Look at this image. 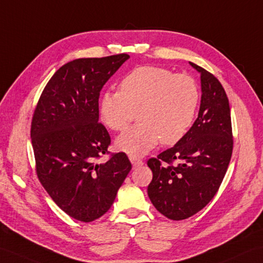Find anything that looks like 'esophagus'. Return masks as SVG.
<instances>
[{
  "mask_svg": "<svg viewBox=\"0 0 263 263\" xmlns=\"http://www.w3.org/2000/svg\"><path fill=\"white\" fill-rule=\"evenodd\" d=\"M130 161H131L132 166H133L134 168L141 166V164H143V161H142L141 159H140V158L134 157V156H130Z\"/></svg>",
  "mask_w": 263,
  "mask_h": 263,
  "instance_id": "34e87169",
  "label": "esophagus"
}]
</instances>
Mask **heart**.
Masks as SVG:
<instances>
[{
  "mask_svg": "<svg viewBox=\"0 0 263 263\" xmlns=\"http://www.w3.org/2000/svg\"><path fill=\"white\" fill-rule=\"evenodd\" d=\"M199 89L195 79L155 66L133 69L120 90H106L99 104L100 119L108 129L123 131L138 112L140 123L115 141L118 150L139 157L161 141L173 145L186 136L196 115Z\"/></svg>",
  "mask_w": 263,
  "mask_h": 263,
  "instance_id": "b5f03b06",
  "label": "heart"
}]
</instances>
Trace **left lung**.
I'll return each instance as SVG.
<instances>
[{"mask_svg": "<svg viewBox=\"0 0 263 263\" xmlns=\"http://www.w3.org/2000/svg\"><path fill=\"white\" fill-rule=\"evenodd\" d=\"M201 99L198 118L179 142L148 160L151 203L162 215L180 221L203 210L215 196L233 150L231 112L218 79L196 64Z\"/></svg>", "mask_w": 263, "mask_h": 263, "instance_id": "left-lung-1", "label": "left lung"}]
</instances>
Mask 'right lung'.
Here are the masks:
<instances>
[{"mask_svg": "<svg viewBox=\"0 0 263 263\" xmlns=\"http://www.w3.org/2000/svg\"><path fill=\"white\" fill-rule=\"evenodd\" d=\"M129 54L79 58L54 72L31 122L35 170L49 196L70 217L97 219L111 209L132 168L124 152L107 154L111 138L99 122L100 91Z\"/></svg>", "mask_w": 263, "mask_h": 263, "instance_id": "add662e5", "label": "right lung"}]
</instances>
